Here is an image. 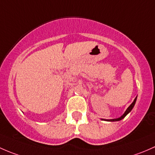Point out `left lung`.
Listing matches in <instances>:
<instances>
[{
	"mask_svg": "<svg viewBox=\"0 0 155 155\" xmlns=\"http://www.w3.org/2000/svg\"><path fill=\"white\" fill-rule=\"evenodd\" d=\"M137 96L136 97V98H134V101L132 102L131 104L130 105V106L128 107L127 108V110H125V112L124 113V114L122 115V116H121L120 117L117 118V119H101V120H104V121H107V122H117V121H120L122 120V119H124V118L126 116H127V114H128L130 112V111L132 110V109L134 108V107L135 105V103H136V101H137Z\"/></svg>",
	"mask_w": 155,
	"mask_h": 155,
	"instance_id": "left-lung-1",
	"label": "left lung"
}]
</instances>
